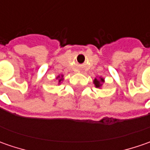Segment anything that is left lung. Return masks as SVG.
<instances>
[{
    "instance_id": "8db88e82",
    "label": "left lung",
    "mask_w": 150,
    "mask_h": 150,
    "mask_svg": "<svg viewBox=\"0 0 150 150\" xmlns=\"http://www.w3.org/2000/svg\"><path fill=\"white\" fill-rule=\"evenodd\" d=\"M104 83V78L99 77V78H95L93 80V83L95 85V87L97 88H102V86Z\"/></svg>"
}]
</instances>
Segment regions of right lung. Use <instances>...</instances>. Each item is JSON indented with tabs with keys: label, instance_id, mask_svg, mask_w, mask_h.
I'll return each mask as SVG.
<instances>
[{
	"label": "right lung",
	"instance_id": "right-lung-1",
	"mask_svg": "<svg viewBox=\"0 0 150 150\" xmlns=\"http://www.w3.org/2000/svg\"><path fill=\"white\" fill-rule=\"evenodd\" d=\"M56 79L57 80L58 84H61L62 83V82L63 81V75H62V74H59V75L56 78Z\"/></svg>",
	"mask_w": 150,
	"mask_h": 150
}]
</instances>
